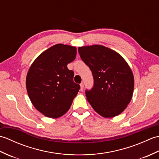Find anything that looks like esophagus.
I'll return each instance as SVG.
<instances>
[{"label":"esophagus","mask_w":159,"mask_h":159,"mask_svg":"<svg viewBox=\"0 0 159 159\" xmlns=\"http://www.w3.org/2000/svg\"><path fill=\"white\" fill-rule=\"evenodd\" d=\"M80 91H83V88H84V84H83V83H80Z\"/></svg>","instance_id":"1"}]
</instances>
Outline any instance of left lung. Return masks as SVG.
Instances as JSON below:
<instances>
[{
  "label": "left lung",
  "instance_id": "left-lung-1",
  "mask_svg": "<svg viewBox=\"0 0 159 159\" xmlns=\"http://www.w3.org/2000/svg\"><path fill=\"white\" fill-rule=\"evenodd\" d=\"M79 53L93 78V87L85 90L88 102L104 117L118 116L133 96L134 77L130 67L120 55L103 46L79 47Z\"/></svg>",
  "mask_w": 159,
  "mask_h": 159
}]
</instances>
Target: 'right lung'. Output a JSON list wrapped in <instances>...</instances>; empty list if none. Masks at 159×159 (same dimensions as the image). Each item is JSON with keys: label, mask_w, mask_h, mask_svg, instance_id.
<instances>
[{"label": "right lung", "mask_w": 159, "mask_h": 159, "mask_svg": "<svg viewBox=\"0 0 159 159\" xmlns=\"http://www.w3.org/2000/svg\"><path fill=\"white\" fill-rule=\"evenodd\" d=\"M76 47L56 44L33 63L26 80L33 106L45 116L57 118L65 114L80 88L74 82V72L67 64L75 59Z\"/></svg>", "instance_id": "1"}]
</instances>
